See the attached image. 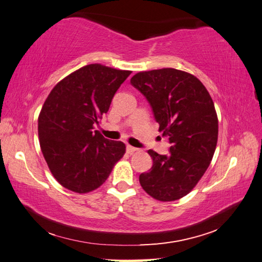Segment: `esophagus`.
I'll return each mask as SVG.
<instances>
[{
  "instance_id": "esophagus-1",
  "label": "esophagus",
  "mask_w": 262,
  "mask_h": 262,
  "mask_svg": "<svg viewBox=\"0 0 262 262\" xmlns=\"http://www.w3.org/2000/svg\"><path fill=\"white\" fill-rule=\"evenodd\" d=\"M126 151H127V153H128V154H133V153L137 152V148H136V147H134V146L127 145V147H126Z\"/></svg>"
}]
</instances>
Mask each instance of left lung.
<instances>
[{"instance_id":"obj_1","label":"left lung","mask_w":262,"mask_h":262,"mask_svg":"<svg viewBox=\"0 0 262 262\" xmlns=\"http://www.w3.org/2000/svg\"><path fill=\"white\" fill-rule=\"evenodd\" d=\"M130 83L148 100L159 130L171 144L168 155L148 149L153 165L140 176L141 186L160 202L185 197L214 157L219 119L213 99L196 76L176 69L140 72Z\"/></svg>"}]
</instances>
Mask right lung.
Returning <instances> with one entry per match:
<instances>
[{"instance_id":"1","label":"right lung","mask_w":262,"mask_h":262,"mask_svg":"<svg viewBox=\"0 0 262 262\" xmlns=\"http://www.w3.org/2000/svg\"><path fill=\"white\" fill-rule=\"evenodd\" d=\"M130 73L90 64L60 80L48 94L38 117L39 143L52 174L69 190H96L124 157V143L93 129Z\"/></svg>"}]
</instances>
